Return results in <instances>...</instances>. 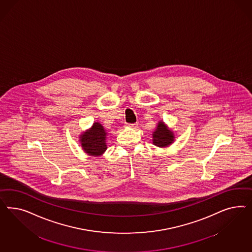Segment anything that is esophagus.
<instances>
[{
    "instance_id": "1",
    "label": "esophagus",
    "mask_w": 252,
    "mask_h": 252,
    "mask_svg": "<svg viewBox=\"0 0 252 252\" xmlns=\"http://www.w3.org/2000/svg\"><path fill=\"white\" fill-rule=\"evenodd\" d=\"M127 126L131 127V128H137V123H134V124H127Z\"/></svg>"
}]
</instances>
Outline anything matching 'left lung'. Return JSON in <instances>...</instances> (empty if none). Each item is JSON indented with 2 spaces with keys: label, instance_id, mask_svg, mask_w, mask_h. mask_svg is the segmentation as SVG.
Instances as JSON below:
<instances>
[{
  "label": "left lung",
  "instance_id": "1",
  "mask_svg": "<svg viewBox=\"0 0 252 252\" xmlns=\"http://www.w3.org/2000/svg\"><path fill=\"white\" fill-rule=\"evenodd\" d=\"M153 144L158 147H166L174 141L173 132L168 129L162 122H159L157 128L153 132Z\"/></svg>",
  "mask_w": 252,
  "mask_h": 252
}]
</instances>
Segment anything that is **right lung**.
I'll use <instances>...</instances> for the list:
<instances>
[{"label": "right lung", "instance_id": "1", "mask_svg": "<svg viewBox=\"0 0 252 252\" xmlns=\"http://www.w3.org/2000/svg\"><path fill=\"white\" fill-rule=\"evenodd\" d=\"M106 131L99 123L93 124L92 128L81 136V145L90 155L98 156L106 151Z\"/></svg>", "mask_w": 252, "mask_h": 252}]
</instances>
